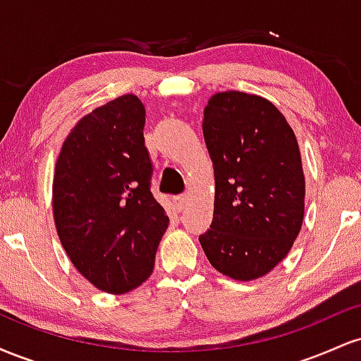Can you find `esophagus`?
Instances as JSON below:
<instances>
[{
	"instance_id": "34e87169",
	"label": "esophagus",
	"mask_w": 361,
	"mask_h": 361,
	"mask_svg": "<svg viewBox=\"0 0 361 361\" xmlns=\"http://www.w3.org/2000/svg\"><path fill=\"white\" fill-rule=\"evenodd\" d=\"M186 200H188V197H186V193H181V195H176L175 198H173V202H175L176 205V210H183L185 205H186Z\"/></svg>"
}]
</instances>
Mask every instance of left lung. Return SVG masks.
Returning <instances> with one entry per match:
<instances>
[{
  "instance_id": "left-lung-1",
  "label": "left lung",
  "mask_w": 361,
  "mask_h": 361,
  "mask_svg": "<svg viewBox=\"0 0 361 361\" xmlns=\"http://www.w3.org/2000/svg\"><path fill=\"white\" fill-rule=\"evenodd\" d=\"M214 164V221L200 244L210 264L233 280L270 273L300 233L305 178L295 134L258 94L215 93L204 110Z\"/></svg>"
}]
</instances>
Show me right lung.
Listing matches in <instances>:
<instances>
[{
	"label": "right lung",
	"instance_id": "right-lung-1",
	"mask_svg": "<svg viewBox=\"0 0 361 361\" xmlns=\"http://www.w3.org/2000/svg\"><path fill=\"white\" fill-rule=\"evenodd\" d=\"M146 109L122 94L85 115L62 144L52 183L57 235L76 270L102 292L151 276L169 219L151 193Z\"/></svg>",
	"mask_w": 361,
	"mask_h": 361
}]
</instances>
